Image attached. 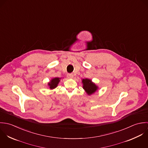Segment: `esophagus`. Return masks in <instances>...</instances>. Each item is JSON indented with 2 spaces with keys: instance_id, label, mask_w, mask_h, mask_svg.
<instances>
[{
  "instance_id": "obj_1",
  "label": "esophagus",
  "mask_w": 148,
  "mask_h": 148,
  "mask_svg": "<svg viewBox=\"0 0 148 148\" xmlns=\"http://www.w3.org/2000/svg\"><path fill=\"white\" fill-rule=\"evenodd\" d=\"M67 77H68V78H73V77H74L73 74H71V73L67 74Z\"/></svg>"
}]
</instances>
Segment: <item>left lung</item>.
Segmentation results:
<instances>
[{
	"instance_id": "left-lung-1",
	"label": "left lung",
	"mask_w": 148,
	"mask_h": 148,
	"mask_svg": "<svg viewBox=\"0 0 148 148\" xmlns=\"http://www.w3.org/2000/svg\"><path fill=\"white\" fill-rule=\"evenodd\" d=\"M82 83L84 85V89L85 90V91L89 95L94 93L98 88V87L89 79H83Z\"/></svg>"
}]
</instances>
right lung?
Instances as JSON below:
<instances>
[{
	"mask_svg": "<svg viewBox=\"0 0 148 148\" xmlns=\"http://www.w3.org/2000/svg\"><path fill=\"white\" fill-rule=\"evenodd\" d=\"M60 78H53L50 82L49 83V86H50V88L51 89H54L55 88H56L60 81Z\"/></svg>",
	"mask_w": 148,
	"mask_h": 148,
	"instance_id": "obj_1",
	"label": "right lung"
}]
</instances>
